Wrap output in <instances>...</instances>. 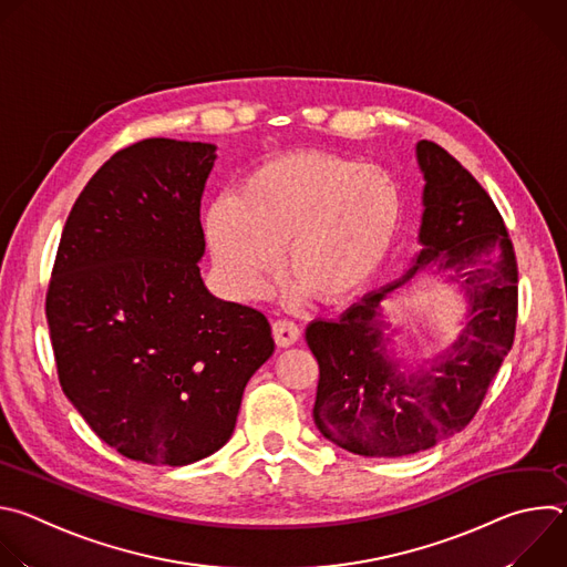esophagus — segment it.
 I'll return each mask as SVG.
<instances>
[{
    "label": "esophagus",
    "instance_id": "obj_1",
    "mask_svg": "<svg viewBox=\"0 0 567 567\" xmlns=\"http://www.w3.org/2000/svg\"><path fill=\"white\" fill-rule=\"evenodd\" d=\"M274 339L280 348H289L293 343H298L300 339V328L296 326L293 320H287V318H280L274 322Z\"/></svg>",
    "mask_w": 567,
    "mask_h": 567
}]
</instances>
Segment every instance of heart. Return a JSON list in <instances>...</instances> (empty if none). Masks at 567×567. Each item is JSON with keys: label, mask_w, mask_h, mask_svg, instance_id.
Instances as JSON below:
<instances>
[{"label": "heart", "mask_w": 567, "mask_h": 567, "mask_svg": "<svg viewBox=\"0 0 567 567\" xmlns=\"http://www.w3.org/2000/svg\"><path fill=\"white\" fill-rule=\"evenodd\" d=\"M396 182L379 166L326 150H293L256 166L237 195L215 197L206 239L226 287L258 298L280 267L293 298L341 302L363 291L392 254Z\"/></svg>", "instance_id": "obj_1"}]
</instances>
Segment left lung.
I'll return each mask as SVG.
<instances>
[{
    "mask_svg": "<svg viewBox=\"0 0 567 567\" xmlns=\"http://www.w3.org/2000/svg\"><path fill=\"white\" fill-rule=\"evenodd\" d=\"M415 152L424 175L422 251L399 280L305 330L320 368L313 424L326 440L368 457L413 455L460 433L516 332V256L496 204L437 143L420 141ZM422 270L455 284L465 313L456 339L409 373L386 350L380 302Z\"/></svg>",
    "mask_w": 567,
    "mask_h": 567,
    "instance_id": "8db88e82",
    "label": "left lung"
}]
</instances>
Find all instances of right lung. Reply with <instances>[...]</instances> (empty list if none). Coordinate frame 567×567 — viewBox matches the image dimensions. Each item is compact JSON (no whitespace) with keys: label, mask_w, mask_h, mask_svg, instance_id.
<instances>
[{"label":"right lung","mask_w":567,"mask_h":567,"mask_svg":"<svg viewBox=\"0 0 567 567\" xmlns=\"http://www.w3.org/2000/svg\"><path fill=\"white\" fill-rule=\"evenodd\" d=\"M215 150L145 138L116 152L66 217L47 293L66 399L105 444L145 464L219 451L276 348L262 311L213 296L199 274Z\"/></svg>","instance_id":"1"}]
</instances>
